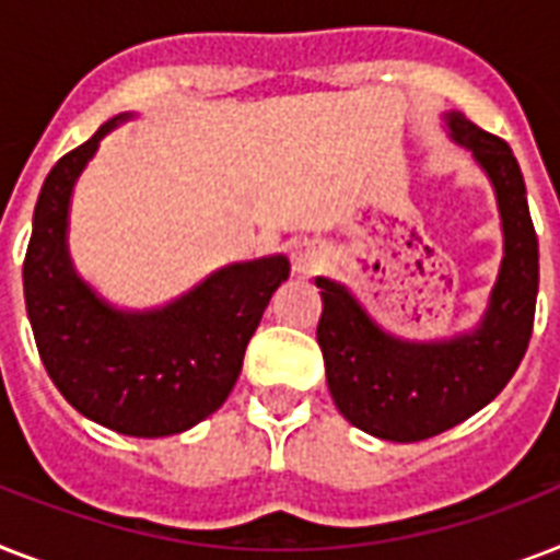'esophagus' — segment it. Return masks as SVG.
Wrapping results in <instances>:
<instances>
[{
  "instance_id": "esophagus-1",
  "label": "esophagus",
  "mask_w": 560,
  "mask_h": 560,
  "mask_svg": "<svg viewBox=\"0 0 560 560\" xmlns=\"http://www.w3.org/2000/svg\"><path fill=\"white\" fill-rule=\"evenodd\" d=\"M325 258H328V249H325L319 241L305 237V241H296V244H293V270L302 272V276H311V272L319 270L325 264Z\"/></svg>"
}]
</instances>
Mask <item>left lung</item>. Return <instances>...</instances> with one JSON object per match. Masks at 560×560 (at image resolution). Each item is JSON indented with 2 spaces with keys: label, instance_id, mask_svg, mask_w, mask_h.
Listing matches in <instances>:
<instances>
[{
  "label": "left lung",
  "instance_id": "obj_1",
  "mask_svg": "<svg viewBox=\"0 0 560 560\" xmlns=\"http://www.w3.org/2000/svg\"><path fill=\"white\" fill-rule=\"evenodd\" d=\"M453 139L474 151L494 183L505 258L479 331L451 342H400L383 334L342 284L316 279L328 389L342 416L386 442H424L491 404L529 349L538 302V235L526 183L509 142L453 113Z\"/></svg>",
  "mask_w": 560,
  "mask_h": 560
}]
</instances>
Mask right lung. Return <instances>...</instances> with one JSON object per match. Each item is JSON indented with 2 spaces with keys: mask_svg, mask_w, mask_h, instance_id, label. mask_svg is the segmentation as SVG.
I'll list each match as a JSON object with an SVG mask.
<instances>
[{
  "mask_svg": "<svg viewBox=\"0 0 560 560\" xmlns=\"http://www.w3.org/2000/svg\"><path fill=\"white\" fill-rule=\"evenodd\" d=\"M116 118L55 162L39 188L22 261V288L43 366L92 421L139 439L183 433L229 398L264 307L290 276L284 255L214 272L156 314H118L74 279L66 211L81 174Z\"/></svg>",
  "mask_w": 560,
  "mask_h": 560,
  "instance_id": "1",
  "label": "right lung"
}]
</instances>
